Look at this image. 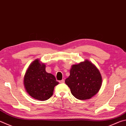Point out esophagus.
Masks as SVG:
<instances>
[{
  "label": "esophagus",
  "mask_w": 126,
  "mask_h": 126,
  "mask_svg": "<svg viewBox=\"0 0 126 126\" xmlns=\"http://www.w3.org/2000/svg\"><path fill=\"white\" fill-rule=\"evenodd\" d=\"M59 83H64V80L62 79V80H60V81H59Z\"/></svg>",
  "instance_id": "34e87169"
}]
</instances>
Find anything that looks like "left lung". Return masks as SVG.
Segmentation results:
<instances>
[{"instance_id": "left-lung-1", "label": "left lung", "mask_w": 126, "mask_h": 126, "mask_svg": "<svg viewBox=\"0 0 126 126\" xmlns=\"http://www.w3.org/2000/svg\"><path fill=\"white\" fill-rule=\"evenodd\" d=\"M65 83L75 98L83 100L90 99L98 93L102 85V77L96 66L85 60L72 66Z\"/></svg>"}]
</instances>
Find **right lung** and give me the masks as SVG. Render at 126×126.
<instances>
[{
	"label": "right lung",
	"mask_w": 126,
	"mask_h": 126,
	"mask_svg": "<svg viewBox=\"0 0 126 126\" xmlns=\"http://www.w3.org/2000/svg\"><path fill=\"white\" fill-rule=\"evenodd\" d=\"M59 83L53 74L46 71V65L37 59L25 73L24 85L26 92L33 99L45 101L53 95L54 86Z\"/></svg>",
	"instance_id": "obj_1"
}]
</instances>
